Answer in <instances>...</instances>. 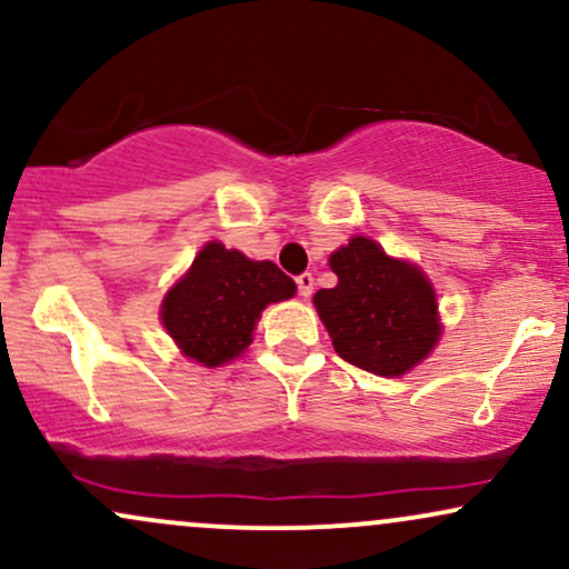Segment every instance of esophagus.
I'll return each mask as SVG.
<instances>
[{
	"label": "esophagus",
	"instance_id": "obj_1",
	"mask_svg": "<svg viewBox=\"0 0 569 569\" xmlns=\"http://www.w3.org/2000/svg\"><path fill=\"white\" fill-rule=\"evenodd\" d=\"M312 286H316V278L310 276V272H302V276H297V289H299V297H310L312 293Z\"/></svg>",
	"mask_w": 569,
	"mask_h": 569
}]
</instances>
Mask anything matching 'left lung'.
<instances>
[{"mask_svg": "<svg viewBox=\"0 0 569 569\" xmlns=\"http://www.w3.org/2000/svg\"><path fill=\"white\" fill-rule=\"evenodd\" d=\"M335 289L312 297L339 358L380 377H398L439 342L436 293L415 264L390 259L375 240L352 238L331 253Z\"/></svg>", "mask_w": 569, "mask_h": 569, "instance_id": "1", "label": "left lung"}]
</instances>
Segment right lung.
<instances>
[{
	"instance_id": "1",
	"label": "right lung",
	"mask_w": 569,
	"mask_h": 569,
	"mask_svg": "<svg viewBox=\"0 0 569 569\" xmlns=\"http://www.w3.org/2000/svg\"><path fill=\"white\" fill-rule=\"evenodd\" d=\"M293 280L272 262L208 243L162 302V323L181 352L202 367H219L243 352L270 302L289 299Z\"/></svg>"
}]
</instances>
